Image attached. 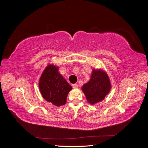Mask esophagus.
<instances>
[{
  "label": "esophagus",
  "instance_id": "1",
  "mask_svg": "<svg viewBox=\"0 0 148 148\" xmlns=\"http://www.w3.org/2000/svg\"><path fill=\"white\" fill-rule=\"evenodd\" d=\"M72 87H73V88H78V85L77 84H76V83H75V84H72Z\"/></svg>",
  "mask_w": 148,
  "mask_h": 148
}]
</instances>
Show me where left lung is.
Segmentation results:
<instances>
[{
  "mask_svg": "<svg viewBox=\"0 0 148 148\" xmlns=\"http://www.w3.org/2000/svg\"><path fill=\"white\" fill-rule=\"evenodd\" d=\"M110 88L107 75L103 71L94 70L90 80L83 85L82 90L88 102L94 104L104 99Z\"/></svg>",
  "mask_w": 148,
  "mask_h": 148,
  "instance_id": "left-lung-1",
  "label": "left lung"
}]
</instances>
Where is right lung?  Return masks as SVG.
<instances>
[{"label": "right lung", "instance_id": "right-lung-1", "mask_svg": "<svg viewBox=\"0 0 148 148\" xmlns=\"http://www.w3.org/2000/svg\"><path fill=\"white\" fill-rule=\"evenodd\" d=\"M71 89L59 73L57 67L53 65H49L44 70L39 80V89L42 97L56 106L65 104L67 95Z\"/></svg>", "mask_w": 148, "mask_h": 148}]
</instances>
